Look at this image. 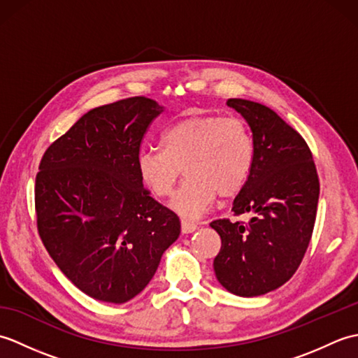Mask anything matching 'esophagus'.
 <instances>
[{
	"instance_id": "34e87169",
	"label": "esophagus",
	"mask_w": 358,
	"mask_h": 358,
	"mask_svg": "<svg viewBox=\"0 0 358 358\" xmlns=\"http://www.w3.org/2000/svg\"><path fill=\"white\" fill-rule=\"evenodd\" d=\"M196 227H199V224L191 222V220L181 218V232L183 234H191V232L196 231Z\"/></svg>"
}]
</instances>
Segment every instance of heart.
<instances>
[{
  "instance_id": "1",
  "label": "heart",
  "mask_w": 358,
  "mask_h": 358,
  "mask_svg": "<svg viewBox=\"0 0 358 358\" xmlns=\"http://www.w3.org/2000/svg\"><path fill=\"white\" fill-rule=\"evenodd\" d=\"M159 144L162 149H143L136 157L140 180L152 195L166 199L183 169L186 180L171 208L187 218L200 217L217 195L240 194L252 173L254 138L240 117H185L164 129Z\"/></svg>"
}]
</instances>
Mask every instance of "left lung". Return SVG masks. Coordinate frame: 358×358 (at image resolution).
Returning <instances> with one entry per match:
<instances>
[{"instance_id":"obj_1","label":"left lung","mask_w":358,"mask_h":358,"mask_svg":"<svg viewBox=\"0 0 358 358\" xmlns=\"http://www.w3.org/2000/svg\"><path fill=\"white\" fill-rule=\"evenodd\" d=\"M252 131V173L235 196L234 217L210 223L222 238L214 271L240 296L268 294L291 278L313 237L320 181L305 138L266 106L229 98Z\"/></svg>"}]
</instances>
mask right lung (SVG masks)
Instances as JSON below:
<instances>
[{
  "label": "right lung",
  "instance_id": "add662e5",
  "mask_svg": "<svg viewBox=\"0 0 358 358\" xmlns=\"http://www.w3.org/2000/svg\"><path fill=\"white\" fill-rule=\"evenodd\" d=\"M162 110L148 96L100 106L41 158L38 234L64 275L95 300L134 299L180 235L177 214L152 199L136 169L144 135Z\"/></svg>",
  "mask_w": 358,
  "mask_h": 358
}]
</instances>
